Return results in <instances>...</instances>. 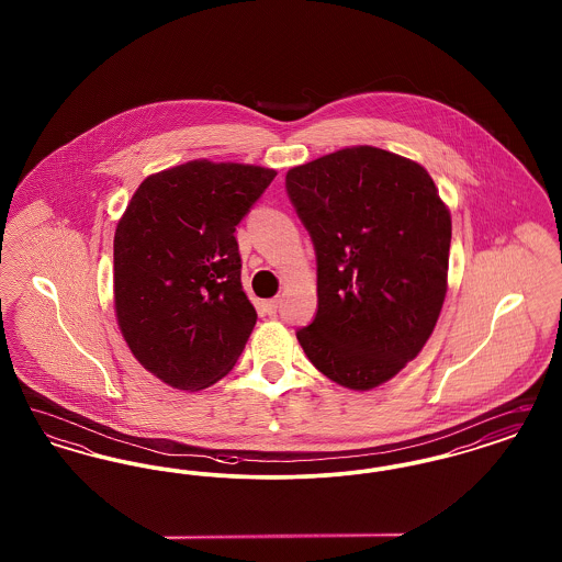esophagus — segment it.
Here are the masks:
<instances>
[{
    "label": "esophagus",
    "instance_id": "esophagus-1",
    "mask_svg": "<svg viewBox=\"0 0 562 562\" xmlns=\"http://www.w3.org/2000/svg\"><path fill=\"white\" fill-rule=\"evenodd\" d=\"M278 310H280V299H269L268 303H266V312H268L269 316H273Z\"/></svg>",
    "mask_w": 562,
    "mask_h": 562
}]
</instances>
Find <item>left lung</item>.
<instances>
[{"label":"left lung","instance_id":"obj_1","mask_svg":"<svg viewBox=\"0 0 562 562\" xmlns=\"http://www.w3.org/2000/svg\"><path fill=\"white\" fill-rule=\"evenodd\" d=\"M286 191L318 266V312L296 339L330 381L376 387L438 322L451 213L422 164L369 145L294 166Z\"/></svg>","mask_w":562,"mask_h":562}]
</instances>
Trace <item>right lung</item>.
<instances>
[{
	"label": "right lung",
	"mask_w": 562,
	"mask_h": 562,
	"mask_svg": "<svg viewBox=\"0 0 562 562\" xmlns=\"http://www.w3.org/2000/svg\"><path fill=\"white\" fill-rule=\"evenodd\" d=\"M276 170L193 160L147 177L113 238V296L134 358L177 390L229 373L257 312L241 291L236 225Z\"/></svg>",
	"instance_id": "right-lung-1"
}]
</instances>
